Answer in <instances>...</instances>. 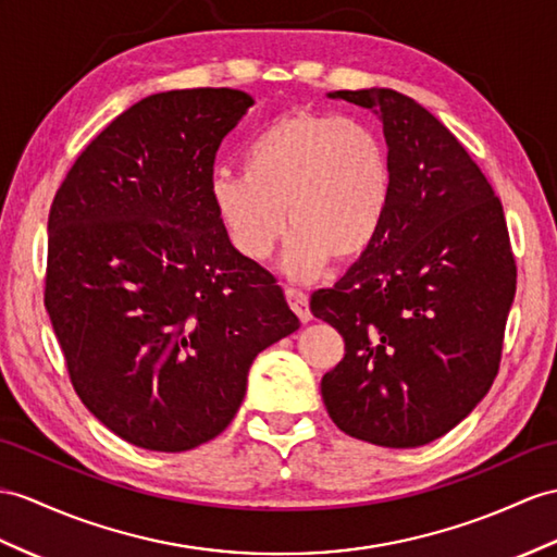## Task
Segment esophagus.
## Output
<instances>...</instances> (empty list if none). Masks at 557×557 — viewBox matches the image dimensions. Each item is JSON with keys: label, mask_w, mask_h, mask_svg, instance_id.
I'll use <instances>...</instances> for the list:
<instances>
[{"label": "esophagus", "mask_w": 557, "mask_h": 557, "mask_svg": "<svg viewBox=\"0 0 557 557\" xmlns=\"http://www.w3.org/2000/svg\"><path fill=\"white\" fill-rule=\"evenodd\" d=\"M286 297H288V305L297 314V319H300L302 323H309L311 321V311H309V297H307V293L297 290V288H286Z\"/></svg>", "instance_id": "obj_1"}]
</instances>
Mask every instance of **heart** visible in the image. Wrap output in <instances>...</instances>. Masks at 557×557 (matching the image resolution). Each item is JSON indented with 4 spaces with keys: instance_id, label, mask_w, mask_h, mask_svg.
<instances>
[{
    "instance_id": "1",
    "label": "heart",
    "mask_w": 557,
    "mask_h": 557,
    "mask_svg": "<svg viewBox=\"0 0 557 557\" xmlns=\"http://www.w3.org/2000/svg\"><path fill=\"white\" fill-rule=\"evenodd\" d=\"M240 170H214L210 200L248 260H267L286 216L283 264L295 278L317 274L329 257L355 260L381 232L392 170L381 134L361 120L305 111L271 120L243 146Z\"/></svg>"
}]
</instances>
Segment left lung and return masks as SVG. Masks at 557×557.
Listing matches in <instances>:
<instances>
[{
    "label": "left lung",
    "instance_id": "1",
    "mask_svg": "<svg viewBox=\"0 0 557 557\" xmlns=\"http://www.w3.org/2000/svg\"><path fill=\"white\" fill-rule=\"evenodd\" d=\"M383 122L392 194L381 232L311 314L345 337L321 377L349 437L413 449L446 435L498 373L515 257L504 208L454 134L395 89L331 91Z\"/></svg>",
    "mask_w": 557,
    "mask_h": 557
}]
</instances>
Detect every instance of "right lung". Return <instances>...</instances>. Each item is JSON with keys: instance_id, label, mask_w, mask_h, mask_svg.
<instances>
[{"instance_id": "obj_1", "label": "right lung", "mask_w": 557, "mask_h": 557, "mask_svg": "<svg viewBox=\"0 0 557 557\" xmlns=\"http://www.w3.org/2000/svg\"><path fill=\"white\" fill-rule=\"evenodd\" d=\"M238 89H174L117 115L49 210L45 307L87 409L148 451L232 423L248 371L300 329L276 278L240 255L210 200Z\"/></svg>"}]
</instances>
